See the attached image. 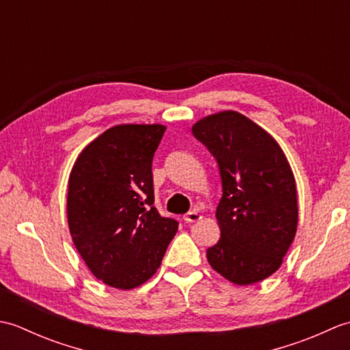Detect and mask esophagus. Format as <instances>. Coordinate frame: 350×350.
Segmentation results:
<instances>
[{
  "label": "esophagus",
  "mask_w": 350,
  "mask_h": 350,
  "mask_svg": "<svg viewBox=\"0 0 350 350\" xmlns=\"http://www.w3.org/2000/svg\"><path fill=\"white\" fill-rule=\"evenodd\" d=\"M183 219L187 221V222H196V221H198V219H202V215L198 213V211H189L188 213H185L183 215Z\"/></svg>",
  "instance_id": "esophagus-1"
}]
</instances>
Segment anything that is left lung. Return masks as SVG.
I'll return each mask as SVG.
<instances>
[{
	"instance_id": "obj_1",
	"label": "left lung",
	"mask_w": 350,
	"mask_h": 350,
	"mask_svg": "<svg viewBox=\"0 0 350 350\" xmlns=\"http://www.w3.org/2000/svg\"><path fill=\"white\" fill-rule=\"evenodd\" d=\"M192 135L218 163L221 237L206 251L211 266L239 286L269 277L282 263L298 226L292 170L269 133L224 111L192 126Z\"/></svg>"
}]
</instances>
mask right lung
<instances>
[{
  "instance_id": "obj_1",
  "label": "right lung",
  "mask_w": 350,
  "mask_h": 350,
  "mask_svg": "<svg viewBox=\"0 0 350 350\" xmlns=\"http://www.w3.org/2000/svg\"><path fill=\"white\" fill-rule=\"evenodd\" d=\"M165 126L120 124L92 141L69 177L73 243L98 280L116 288L146 282L179 222L153 206L152 161Z\"/></svg>"
}]
</instances>
